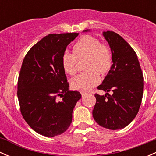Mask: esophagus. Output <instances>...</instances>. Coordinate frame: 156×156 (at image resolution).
I'll use <instances>...</instances> for the list:
<instances>
[{"label":"esophagus","instance_id":"34e87169","mask_svg":"<svg viewBox=\"0 0 156 156\" xmlns=\"http://www.w3.org/2000/svg\"><path fill=\"white\" fill-rule=\"evenodd\" d=\"M81 96H82V97H84V96L85 95H87V92H84V91H81Z\"/></svg>","mask_w":156,"mask_h":156}]
</instances>
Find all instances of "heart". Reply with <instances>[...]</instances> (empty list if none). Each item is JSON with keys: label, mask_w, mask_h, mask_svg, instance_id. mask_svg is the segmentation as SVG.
Segmentation results:
<instances>
[{"label": "heart", "mask_w": 156, "mask_h": 156, "mask_svg": "<svg viewBox=\"0 0 156 156\" xmlns=\"http://www.w3.org/2000/svg\"><path fill=\"white\" fill-rule=\"evenodd\" d=\"M73 53L65 51L61 62L66 73L73 75L77 71V59L87 58L84 69L73 78L71 85L75 90H89L100 81V74H106L112 66V54L106 45L100 43L97 38L89 35L82 36L72 47Z\"/></svg>", "instance_id": "b5f03b06"}]
</instances>
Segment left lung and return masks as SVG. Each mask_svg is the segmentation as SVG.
Masks as SVG:
<instances>
[{"label": "left lung", "instance_id": "obj_1", "mask_svg": "<svg viewBox=\"0 0 156 156\" xmlns=\"http://www.w3.org/2000/svg\"><path fill=\"white\" fill-rule=\"evenodd\" d=\"M103 36L111 48L113 64L103 83L97 87L106 94H95L97 102L93 116L100 126L119 130L128 125L139 111L144 76L137 56L126 41L114 31H103ZM110 91L112 95L108 94Z\"/></svg>", "mask_w": 156, "mask_h": 156}]
</instances>
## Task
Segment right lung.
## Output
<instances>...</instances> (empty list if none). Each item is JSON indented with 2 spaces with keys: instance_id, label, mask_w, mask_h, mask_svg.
Listing matches in <instances>:
<instances>
[{
  "instance_id": "obj_1",
  "label": "right lung",
  "mask_w": 156,
  "mask_h": 156,
  "mask_svg": "<svg viewBox=\"0 0 156 156\" xmlns=\"http://www.w3.org/2000/svg\"><path fill=\"white\" fill-rule=\"evenodd\" d=\"M78 35L75 32L48 34L23 59L17 87L20 112L28 125L43 136L53 137L69 128L72 111L81 97L78 91L69 90L61 62L66 47Z\"/></svg>"
}]
</instances>
